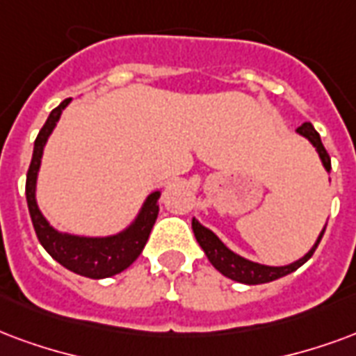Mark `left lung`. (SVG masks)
I'll return each mask as SVG.
<instances>
[{
    "label": "left lung",
    "instance_id": "8db88e82",
    "mask_svg": "<svg viewBox=\"0 0 356 356\" xmlns=\"http://www.w3.org/2000/svg\"><path fill=\"white\" fill-rule=\"evenodd\" d=\"M296 134H300L302 138H305L313 145V149L317 151L318 158H321V162H323V168L330 173V156H328L325 145L321 141V136H318L317 130L313 128L312 122H304L300 128H296ZM325 228L321 230L317 241L313 243L312 249L305 252L302 259L294 260V262H291V264L286 266H266L259 264V262H252V260L245 259V257H241L238 252H234L232 249H228V247L218 239V236L215 232H211L207 226L202 225L196 217L192 218V230H194L196 241H198L200 247L204 249L205 257L209 259L213 268L218 270L225 277L232 279V281H238V283H243V285H262V283H270V281H275V279L285 277L289 273L296 272L300 266L305 264V262L313 257L317 245L321 243V239H323Z\"/></svg>",
    "mask_w": 356,
    "mask_h": 356
}]
</instances>
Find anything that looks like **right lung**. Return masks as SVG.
Listing matches in <instances>:
<instances>
[{
    "mask_svg": "<svg viewBox=\"0 0 356 356\" xmlns=\"http://www.w3.org/2000/svg\"><path fill=\"white\" fill-rule=\"evenodd\" d=\"M70 99H64L56 109L47 118V122L39 131L35 145H33V156H31L30 170L26 177V200L30 209L31 222L38 234L39 243L43 245L44 251L52 259L67 268L70 272L79 273L83 277L105 279L124 272L130 268L141 251H143L147 239L158 217V198L160 191L151 192L145 198L143 205L139 207L138 215L126 226L124 230L111 234V236H79L70 232H60L44 218L38 205V175L41 168L44 145L51 138L52 130L56 128L62 111L70 105Z\"/></svg>",
    "mask_w": 356,
    "mask_h": 356,
    "instance_id": "add662e5",
    "label": "right lung"
}]
</instances>
